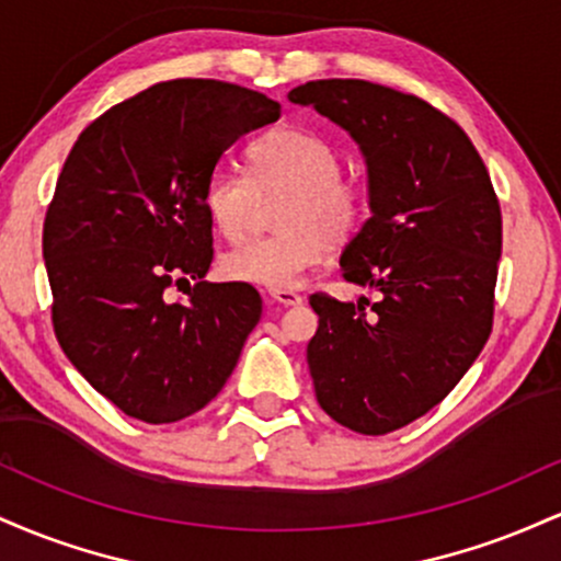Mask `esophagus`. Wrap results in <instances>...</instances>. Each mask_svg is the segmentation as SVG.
<instances>
[{"label":"esophagus","instance_id":"obj_1","mask_svg":"<svg viewBox=\"0 0 561 561\" xmlns=\"http://www.w3.org/2000/svg\"><path fill=\"white\" fill-rule=\"evenodd\" d=\"M268 298L274 302H279V306H300L302 298L298 293H293V289H268Z\"/></svg>","mask_w":561,"mask_h":561}]
</instances>
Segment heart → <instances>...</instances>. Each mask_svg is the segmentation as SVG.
Returning <instances> with one entry per match:
<instances>
[{"label": "heart", "mask_w": 561, "mask_h": 561, "mask_svg": "<svg viewBox=\"0 0 561 561\" xmlns=\"http://www.w3.org/2000/svg\"><path fill=\"white\" fill-rule=\"evenodd\" d=\"M250 179L216 169L205 179L203 208L227 242H240L261 199L285 195L276 210L279 234L250 240L221 259L231 282L266 289H293L324 259L362 229L366 192L340 176L343 158L319 134L279 126L248 150Z\"/></svg>", "instance_id": "heart-1"}]
</instances>
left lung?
<instances>
[{
    "label": "left lung",
    "instance_id": "8db88e82",
    "mask_svg": "<svg viewBox=\"0 0 561 561\" xmlns=\"http://www.w3.org/2000/svg\"><path fill=\"white\" fill-rule=\"evenodd\" d=\"M287 100L356 141L371 210L340 266L377 300L311 295L317 401L353 433H392L440 403L491 334L499 199L467 134L420 96L324 79L295 87Z\"/></svg>",
    "mask_w": 561,
    "mask_h": 561
}]
</instances>
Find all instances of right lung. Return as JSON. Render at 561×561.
Listing matches in <instances>:
<instances>
[{
    "label": "right lung",
    "mask_w": 561,
    "mask_h": 561,
    "mask_svg": "<svg viewBox=\"0 0 561 561\" xmlns=\"http://www.w3.org/2000/svg\"><path fill=\"white\" fill-rule=\"evenodd\" d=\"M279 102L237 83L176 79L145 89L81 131L44 218L55 334L70 364L134 420L169 424L221 392L261 295L205 282L214 224L205 179ZM196 279L184 304L164 289Z\"/></svg>",
    "instance_id": "obj_1"
}]
</instances>
